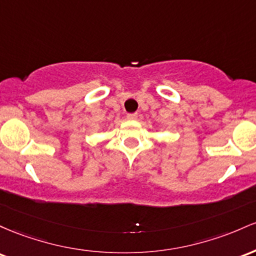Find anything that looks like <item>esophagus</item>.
I'll return each instance as SVG.
<instances>
[{"label":"esophagus","instance_id":"34e87169","mask_svg":"<svg viewBox=\"0 0 256 256\" xmlns=\"http://www.w3.org/2000/svg\"><path fill=\"white\" fill-rule=\"evenodd\" d=\"M138 114H127V118L128 120H136Z\"/></svg>","mask_w":256,"mask_h":256}]
</instances>
